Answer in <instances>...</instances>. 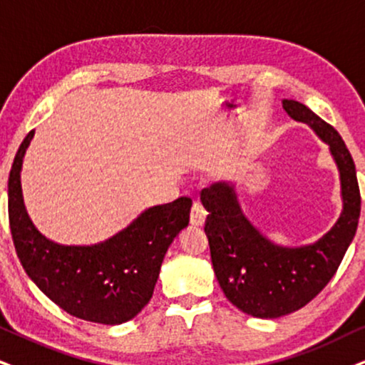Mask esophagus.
<instances>
[{"instance_id":"34e87169","label":"esophagus","mask_w":365,"mask_h":365,"mask_svg":"<svg viewBox=\"0 0 365 365\" xmlns=\"http://www.w3.org/2000/svg\"><path fill=\"white\" fill-rule=\"evenodd\" d=\"M205 217H207V212L204 207L200 204H193L192 205V210H190V224L192 225H204L205 222Z\"/></svg>"}]
</instances>
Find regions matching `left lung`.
I'll list each match as a JSON object with an SVG mask.
<instances>
[{
    "instance_id": "obj_1",
    "label": "left lung",
    "mask_w": 365,
    "mask_h": 365,
    "mask_svg": "<svg viewBox=\"0 0 365 365\" xmlns=\"http://www.w3.org/2000/svg\"><path fill=\"white\" fill-rule=\"evenodd\" d=\"M283 109L329 146L339 170L342 212L315 242L284 246L271 241L247 219L236 185L219 182L202 192V205L209 212L205 234L217 281L234 307L256 318L289 315L312 302L334 278L361 215L355 165L339 133L298 101L283 99Z\"/></svg>"
}]
</instances>
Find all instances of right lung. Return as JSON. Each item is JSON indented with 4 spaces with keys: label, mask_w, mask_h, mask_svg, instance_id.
I'll list each match as a JSON object with an SVG mask.
<instances>
[{
    "label": "right lung",
    "mask_w": 365,
    "mask_h": 365,
    "mask_svg": "<svg viewBox=\"0 0 365 365\" xmlns=\"http://www.w3.org/2000/svg\"><path fill=\"white\" fill-rule=\"evenodd\" d=\"M35 131L16 151L8 178V214L16 255L30 279L53 303L82 320L119 325L153 297L170 244L190 220L192 200L143 210L129 225L96 244H60L40 232L21 190L23 158Z\"/></svg>",
    "instance_id": "right-lung-1"
}]
</instances>
